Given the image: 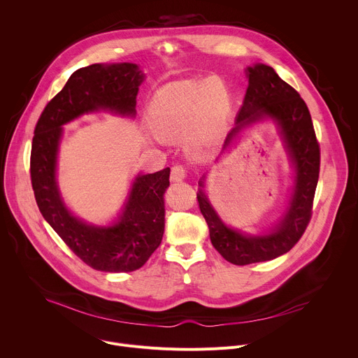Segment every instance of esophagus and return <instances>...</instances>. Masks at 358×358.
<instances>
[{
  "mask_svg": "<svg viewBox=\"0 0 358 358\" xmlns=\"http://www.w3.org/2000/svg\"><path fill=\"white\" fill-rule=\"evenodd\" d=\"M187 177V169L182 164H176L171 169V180L173 181H182Z\"/></svg>",
  "mask_w": 358,
  "mask_h": 358,
  "instance_id": "34e87169",
  "label": "esophagus"
}]
</instances>
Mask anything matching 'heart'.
Instances as JSON below:
<instances>
[{"label":"heart","mask_w":358,"mask_h":358,"mask_svg":"<svg viewBox=\"0 0 358 358\" xmlns=\"http://www.w3.org/2000/svg\"><path fill=\"white\" fill-rule=\"evenodd\" d=\"M231 96L220 76L181 80L162 87L150 105V124L162 138L180 140L198 152L217 137L229 112Z\"/></svg>","instance_id":"b5f03b06"}]
</instances>
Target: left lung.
Wrapping results in <instances>:
<instances>
[{
	"mask_svg": "<svg viewBox=\"0 0 358 358\" xmlns=\"http://www.w3.org/2000/svg\"><path fill=\"white\" fill-rule=\"evenodd\" d=\"M249 85L236 127L225 144L246 124L264 117L273 119L283 136L296 167V184L289 208L280 222L265 235L246 236L228 228L217 215L206 194H196L199 211L210 228L214 248L234 265H249L275 259L289 252L301 238L313 214V199L320 173V145L308 105L296 89L282 80L273 68L258 64L248 68ZM202 187V181H199Z\"/></svg>",
	"mask_w": 358,
	"mask_h": 358,
	"instance_id": "obj_1",
	"label": "left lung"
}]
</instances>
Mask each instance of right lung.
<instances>
[{"label":"right lung","mask_w":358,"mask_h":358,"mask_svg":"<svg viewBox=\"0 0 358 358\" xmlns=\"http://www.w3.org/2000/svg\"><path fill=\"white\" fill-rule=\"evenodd\" d=\"M143 73L134 64H93L75 71L41 113L31 148V184L46 222L87 266L103 272H133L162 243L164 192L170 167L136 178L124 211L109 228L87 225L66 210L59 196L55 164L62 124L97 109L134 115Z\"/></svg>","instance_id":"1"}]
</instances>
